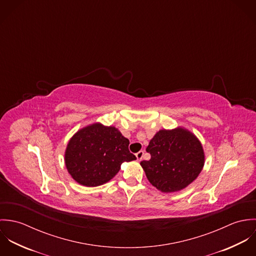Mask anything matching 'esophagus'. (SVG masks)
I'll use <instances>...</instances> for the list:
<instances>
[{"label":"esophagus","instance_id":"34e87169","mask_svg":"<svg viewBox=\"0 0 256 256\" xmlns=\"http://www.w3.org/2000/svg\"><path fill=\"white\" fill-rule=\"evenodd\" d=\"M143 156H144V150H140V152H138L136 154V156H137V160H141L142 158H143Z\"/></svg>","mask_w":256,"mask_h":256}]
</instances>
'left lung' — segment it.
<instances>
[{
    "label": "left lung",
    "mask_w": 256,
    "mask_h": 256,
    "mask_svg": "<svg viewBox=\"0 0 256 256\" xmlns=\"http://www.w3.org/2000/svg\"><path fill=\"white\" fill-rule=\"evenodd\" d=\"M150 158L141 166L146 178L162 192L180 191L193 182L204 166L200 141L186 129L160 130L146 146Z\"/></svg>",
    "instance_id": "8db88e82"
}]
</instances>
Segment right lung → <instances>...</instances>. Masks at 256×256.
<instances>
[{
    "label": "right lung",
    "instance_id": "1",
    "mask_svg": "<svg viewBox=\"0 0 256 256\" xmlns=\"http://www.w3.org/2000/svg\"><path fill=\"white\" fill-rule=\"evenodd\" d=\"M129 140L118 129L94 123L78 130L65 152L66 168L74 180L84 186L106 183L119 172L122 162L136 160Z\"/></svg>",
    "mask_w": 256,
    "mask_h": 256
}]
</instances>
